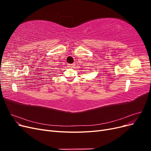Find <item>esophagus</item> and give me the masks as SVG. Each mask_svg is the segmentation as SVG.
Wrapping results in <instances>:
<instances>
[{
	"instance_id": "esophagus-1",
	"label": "esophagus",
	"mask_w": 151,
	"mask_h": 151,
	"mask_svg": "<svg viewBox=\"0 0 151 151\" xmlns=\"http://www.w3.org/2000/svg\"><path fill=\"white\" fill-rule=\"evenodd\" d=\"M74 66L75 65H74V63H72V64H70V63H68V64H67V67H69V68H72V67H74Z\"/></svg>"
}]
</instances>
